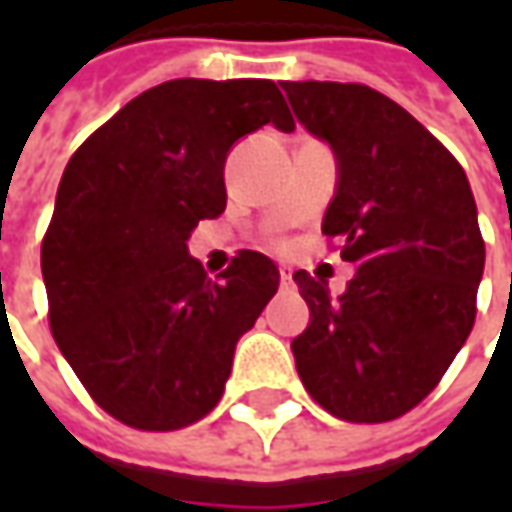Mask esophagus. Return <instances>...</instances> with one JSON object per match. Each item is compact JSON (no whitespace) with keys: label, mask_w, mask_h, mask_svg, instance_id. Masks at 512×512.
Wrapping results in <instances>:
<instances>
[{"label":"esophagus","mask_w":512,"mask_h":512,"mask_svg":"<svg viewBox=\"0 0 512 512\" xmlns=\"http://www.w3.org/2000/svg\"><path fill=\"white\" fill-rule=\"evenodd\" d=\"M279 282H282V287L293 285V276H290V270H282V273H279Z\"/></svg>","instance_id":"1"}]
</instances>
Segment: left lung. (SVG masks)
Segmentation results:
<instances>
[{
	"instance_id": "8db88e82",
	"label": "left lung",
	"mask_w": 512,
	"mask_h": 512,
	"mask_svg": "<svg viewBox=\"0 0 512 512\" xmlns=\"http://www.w3.org/2000/svg\"><path fill=\"white\" fill-rule=\"evenodd\" d=\"M296 119L330 142L339 190L322 233L356 276L342 296L296 270L310 325L293 339L313 402L393 422L442 382L476 322L484 239L464 168L402 105L356 82H282Z\"/></svg>"
}]
</instances>
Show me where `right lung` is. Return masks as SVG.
<instances>
[{
	"label": "right lung",
	"instance_id": "1",
	"mask_svg": "<svg viewBox=\"0 0 512 512\" xmlns=\"http://www.w3.org/2000/svg\"><path fill=\"white\" fill-rule=\"evenodd\" d=\"M296 122L270 79H173L136 96L70 156L42 239L50 333L90 399L136 430L205 419L236 342L279 290L239 250L207 279L187 239L225 213L227 150Z\"/></svg>",
	"mask_w": 512,
	"mask_h": 512
}]
</instances>
